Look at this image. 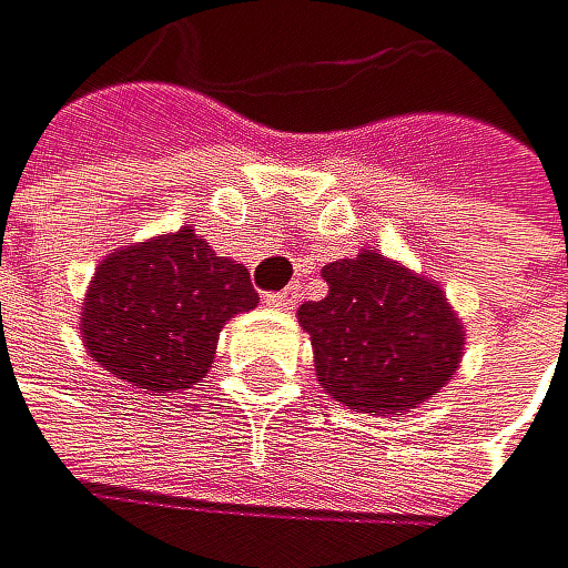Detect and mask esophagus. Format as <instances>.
Listing matches in <instances>:
<instances>
[{
	"label": "esophagus",
	"mask_w": 568,
	"mask_h": 568,
	"mask_svg": "<svg viewBox=\"0 0 568 568\" xmlns=\"http://www.w3.org/2000/svg\"><path fill=\"white\" fill-rule=\"evenodd\" d=\"M265 303L272 311H293V303H296V293L293 290H282V293H268Z\"/></svg>",
	"instance_id": "34e87169"
}]
</instances>
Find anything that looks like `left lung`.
I'll list each match as a JSON object with an SVG mask.
<instances>
[{"mask_svg": "<svg viewBox=\"0 0 568 568\" xmlns=\"http://www.w3.org/2000/svg\"><path fill=\"white\" fill-rule=\"evenodd\" d=\"M327 296L303 303L324 394L345 408L405 415L447 387L464 356V321L429 275L381 251L327 261Z\"/></svg>", "mask_w": 568, "mask_h": 568, "instance_id": "1", "label": "left lung"}]
</instances>
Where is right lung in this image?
Wrapping results in <instances>:
<instances>
[{
	"label": "right lung",
	"instance_id": "add662e5",
	"mask_svg": "<svg viewBox=\"0 0 568 568\" xmlns=\"http://www.w3.org/2000/svg\"><path fill=\"white\" fill-rule=\"evenodd\" d=\"M254 307L251 272L181 226L100 261L79 307V338L118 381L170 394L202 384L223 324Z\"/></svg>",
	"mask_w": 568,
	"mask_h": 568
}]
</instances>
